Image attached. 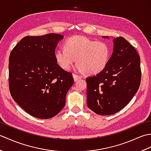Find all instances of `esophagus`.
<instances>
[{
    "label": "esophagus",
    "instance_id": "obj_1",
    "mask_svg": "<svg viewBox=\"0 0 151 151\" xmlns=\"http://www.w3.org/2000/svg\"><path fill=\"white\" fill-rule=\"evenodd\" d=\"M73 78H74V81H75V82H76L78 81V80H80V79L82 78V76L77 75H75V74H73Z\"/></svg>",
    "mask_w": 151,
    "mask_h": 151
}]
</instances>
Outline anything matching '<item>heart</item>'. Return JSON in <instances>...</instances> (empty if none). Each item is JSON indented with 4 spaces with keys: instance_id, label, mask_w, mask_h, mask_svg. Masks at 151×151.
<instances>
[{
    "instance_id": "b5f03b06",
    "label": "heart",
    "mask_w": 151,
    "mask_h": 151,
    "mask_svg": "<svg viewBox=\"0 0 151 151\" xmlns=\"http://www.w3.org/2000/svg\"><path fill=\"white\" fill-rule=\"evenodd\" d=\"M110 57L108 45L83 36H72L66 40L64 49H58L55 58L60 67L69 69L77 61L75 69L78 72L95 75L103 70Z\"/></svg>"
}]
</instances>
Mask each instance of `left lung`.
I'll return each instance as SVG.
<instances>
[{
	"instance_id": "8db88e82",
	"label": "left lung",
	"mask_w": 151,
	"mask_h": 151,
	"mask_svg": "<svg viewBox=\"0 0 151 151\" xmlns=\"http://www.w3.org/2000/svg\"><path fill=\"white\" fill-rule=\"evenodd\" d=\"M113 41V52L106 68L86 78L88 106L101 115L114 114L124 108L141 82L140 58L136 50L122 37Z\"/></svg>"
}]
</instances>
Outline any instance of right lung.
Segmentation results:
<instances>
[{
    "instance_id": "obj_1",
    "label": "right lung",
    "mask_w": 151,
    "mask_h": 151,
    "mask_svg": "<svg viewBox=\"0 0 151 151\" xmlns=\"http://www.w3.org/2000/svg\"><path fill=\"white\" fill-rule=\"evenodd\" d=\"M63 38L57 34L24 37L9 55V91L33 117L46 119L58 114L74 83L72 73L60 67L55 58L56 47Z\"/></svg>"
}]
</instances>
